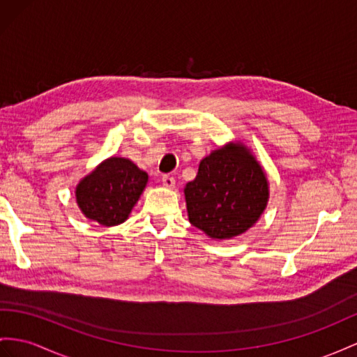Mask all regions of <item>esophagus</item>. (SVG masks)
<instances>
[{"mask_svg": "<svg viewBox=\"0 0 357 357\" xmlns=\"http://www.w3.org/2000/svg\"><path fill=\"white\" fill-rule=\"evenodd\" d=\"M175 178L173 176H169V175H164L162 176V185L166 187V188H175Z\"/></svg>", "mask_w": 357, "mask_h": 357, "instance_id": "1", "label": "esophagus"}]
</instances>
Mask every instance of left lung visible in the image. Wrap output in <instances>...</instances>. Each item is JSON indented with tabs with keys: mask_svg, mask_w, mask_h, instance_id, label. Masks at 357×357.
<instances>
[{
	"mask_svg": "<svg viewBox=\"0 0 357 357\" xmlns=\"http://www.w3.org/2000/svg\"><path fill=\"white\" fill-rule=\"evenodd\" d=\"M190 223L213 240H231L259 220L267 208V173L243 142H229L200 161L184 188Z\"/></svg>",
	"mask_w": 357,
	"mask_h": 357,
	"instance_id": "8db88e82",
	"label": "left lung"
}]
</instances>
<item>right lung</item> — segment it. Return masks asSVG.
Returning <instances> with one entry per match:
<instances>
[{"mask_svg": "<svg viewBox=\"0 0 357 357\" xmlns=\"http://www.w3.org/2000/svg\"><path fill=\"white\" fill-rule=\"evenodd\" d=\"M148 181V173L131 160L109 157L78 182L77 205L89 220L102 226L121 225L130 217Z\"/></svg>", "mask_w": 357, "mask_h": 357, "instance_id": "obj_1", "label": "right lung"}]
</instances>
